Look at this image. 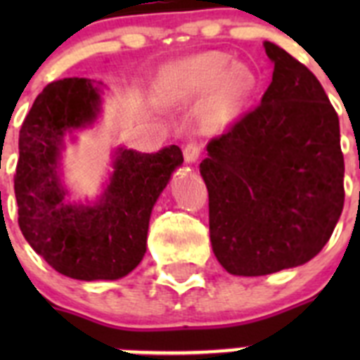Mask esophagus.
I'll return each instance as SVG.
<instances>
[{
	"instance_id": "1",
	"label": "esophagus",
	"mask_w": 360,
	"mask_h": 360,
	"mask_svg": "<svg viewBox=\"0 0 360 360\" xmlns=\"http://www.w3.org/2000/svg\"><path fill=\"white\" fill-rule=\"evenodd\" d=\"M200 157V146L195 142H189V144L184 148V158H186L187 164H195Z\"/></svg>"
}]
</instances>
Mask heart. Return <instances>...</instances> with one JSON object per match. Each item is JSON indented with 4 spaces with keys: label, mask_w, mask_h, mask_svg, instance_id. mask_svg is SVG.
Masks as SVG:
<instances>
[{
    "label": "heart",
    "mask_w": 360,
    "mask_h": 360,
    "mask_svg": "<svg viewBox=\"0 0 360 360\" xmlns=\"http://www.w3.org/2000/svg\"><path fill=\"white\" fill-rule=\"evenodd\" d=\"M257 73L247 63H234L224 52H209L180 63L165 79L162 97L173 103L196 101L212 94L209 126H225L236 119L257 88Z\"/></svg>",
    "instance_id": "obj_1"
}]
</instances>
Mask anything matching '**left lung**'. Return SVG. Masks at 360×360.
<instances>
[{"label": "left lung", "mask_w": 360, "mask_h": 360, "mask_svg": "<svg viewBox=\"0 0 360 360\" xmlns=\"http://www.w3.org/2000/svg\"><path fill=\"white\" fill-rule=\"evenodd\" d=\"M262 104L207 144L200 174L219 265L266 276L310 262L345 205L339 117L317 77L278 44Z\"/></svg>", "instance_id": "8db88e82"}]
</instances>
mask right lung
<instances>
[{
	"label": "right lung",
	"mask_w": 360,
	"mask_h": 360,
	"mask_svg": "<svg viewBox=\"0 0 360 360\" xmlns=\"http://www.w3.org/2000/svg\"><path fill=\"white\" fill-rule=\"evenodd\" d=\"M101 94L103 82L84 77L44 86L19 131L14 176L25 240L59 274L81 281H113L136 269L146 254L153 205L184 162L178 146L157 153L117 148L103 195L94 203L65 202V139L97 120Z\"/></svg>",
	"instance_id": "obj_1"
}]
</instances>
